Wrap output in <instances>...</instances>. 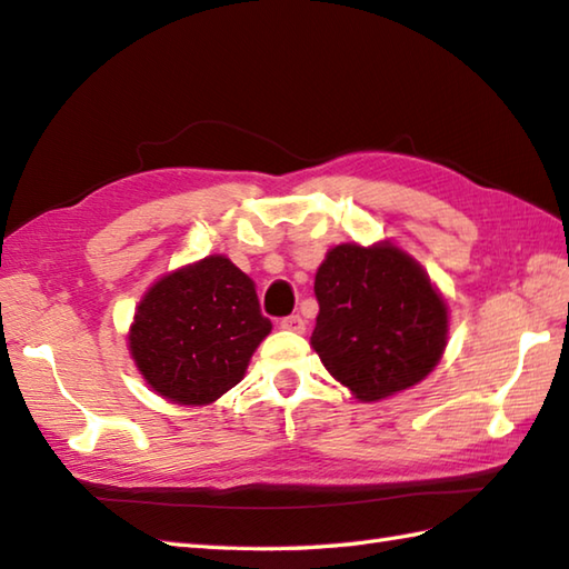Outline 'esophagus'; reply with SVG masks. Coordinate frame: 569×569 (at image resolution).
<instances>
[{
  "instance_id": "obj_1",
  "label": "esophagus",
  "mask_w": 569,
  "mask_h": 569,
  "mask_svg": "<svg viewBox=\"0 0 569 569\" xmlns=\"http://www.w3.org/2000/svg\"><path fill=\"white\" fill-rule=\"evenodd\" d=\"M281 330H288V332H296V335H303L306 332V320L300 316H288L281 320Z\"/></svg>"
}]
</instances>
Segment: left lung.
I'll return each mask as SVG.
<instances>
[{"mask_svg":"<svg viewBox=\"0 0 569 569\" xmlns=\"http://www.w3.org/2000/svg\"><path fill=\"white\" fill-rule=\"evenodd\" d=\"M316 296L310 345L359 401L410 389L442 359L450 332L445 298L393 241L332 247L318 266Z\"/></svg>","mask_w":569,"mask_h":569,"instance_id":"8db88e82","label":"left lung"}]
</instances>
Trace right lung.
<instances>
[{
	"instance_id": "1",
	"label": "right lung",
	"mask_w": 569,
	"mask_h": 569,
	"mask_svg": "<svg viewBox=\"0 0 569 569\" xmlns=\"http://www.w3.org/2000/svg\"><path fill=\"white\" fill-rule=\"evenodd\" d=\"M269 332L251 278L212 253L143 293L127 345L149 389L178 406H210L244 379Z\"/></svg>"
}]
</instances>
